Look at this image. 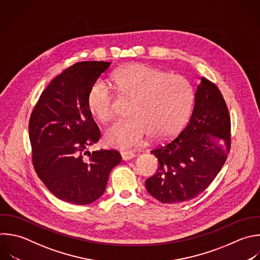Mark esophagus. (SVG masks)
Listing matches in <instances>:
<instances>
[{"label":"esophagus","mask_w":260,"mask_h":260,"mask_svg":"<svg viewBox=\"0 0 260 260\" xmlns=\"http://www.w3.org/2000/svg\"><path fill=\"white\" fill-rule=\"evenodd\" d=\"M121 156H122L123 160H130V159L135 157V154L131 151H122Z\"/></svg>","instance_id":"34e87169"}]
</instances>
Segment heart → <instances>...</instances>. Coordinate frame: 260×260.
I'll list each match as a JSON object with an SVG mask.
<instances>
[{
    "label": "heart",
    "instance_id": "obj_1",
    "mask_svg": "<svg viewBox=\"0 0 260 260\" xmlns=\"http://www.w3.org/2000/svg\"><path fill=\"white\" fill-rule=\"evenodd\" d=\"M120 90L133 96L129 118L113 124L105 134L106 142L116 148L132 149L144 144L152 135L166 139L177 133L192 110L194 92L181 75L145 65L130 64L113 74ZM87 106L101 122L115 117V96L109 83L95 80L89 88Z\"/></svg>",
    "mask_w": 260,
    "mask_h": 260
}]
</instances>
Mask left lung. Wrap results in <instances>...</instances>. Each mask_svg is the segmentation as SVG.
Segmentation results:
<instances>
[{
  "mask_svg": "<svg viewBox=\"0 0 260 260\" xmlns=\"http://www.w3.org/2000/svg\"><path fill=\"white\" fill-rule=\"evenodd\" d=\"M230 131L229 110L219 89L201 77L187 126L174 140L150 151L159 167L145 181L148 193L162 203L186 201L202 193L228 157Z\"/></svg>",
  "mask_w": 260,
  "mask_h": 260,
  "instance_id": "8db88e82",
  "label": "left lung"
}]
</instances>
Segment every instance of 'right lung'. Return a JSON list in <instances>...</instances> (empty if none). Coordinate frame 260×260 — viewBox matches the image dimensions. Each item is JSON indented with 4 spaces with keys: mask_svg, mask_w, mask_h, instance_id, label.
<instances>
[{
    "mask_svg": "<svg viewBox=\"0 0 260 260\" xmlns=\"http://www.w3.org/2000/svg\"><path fill=\"white\" fill-rule=\"evenodd\" d=\"M110 65L87 61L64 70L43 91L29 119L35 170L50 192L69 203L99 199L121 161L116 150H86L101 136L87 106L88 91Z\"/></svg>",
    "mask_w": 260,
    "mask_h": 260,
    "instance_id": "1",
    "label": "right lung"
}]
</instances>
